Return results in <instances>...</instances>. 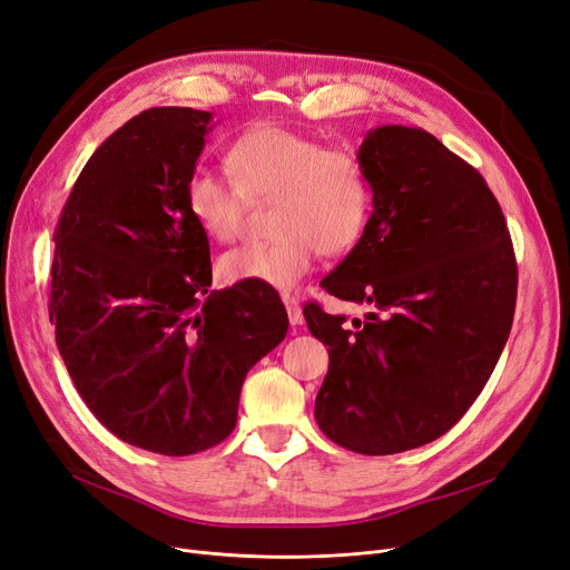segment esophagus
<instances>
[{"label": "esophagus", "mask_w": 570, "mask_h": 570, "mask_svg": "<svg viewBox=\"0 0 570 570\" xmlns=\"http://www.w3.org/2000/svg\"><path fill=\"white\" fill-rule=\"evenodd\" d=\"M283 304L287 308V317H289V325H302L304 321V313H302V304L297 297H292V294H283Z\"/></svg>", "instance_id": "esophagus-1"}]
</instances>
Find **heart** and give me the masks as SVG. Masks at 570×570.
Listing matches in <instances>:
<instances>
[{
    "mask_svg": "<svg viewBox=\"0 0 570 570\" xmlns=\"http://www.w3.org/2000/svg\"><path fill=\"white\" fill-rule=\"evenodd\" d=\"M234 181L196 170L185 206L198 229L229 243L243 232L247 200H273L268 243H247L222 255L217 276L226 285L289 289L317 255L341 257L362 240L372 219V181L360 156L325 147L306 132L264 124L245 130L226 151Z\"/></svg>",
    "mask_w": 570,
    "mask_h": 570,
    "instance_id": "heart-1",
    "label": "heart"
}]
</instances>
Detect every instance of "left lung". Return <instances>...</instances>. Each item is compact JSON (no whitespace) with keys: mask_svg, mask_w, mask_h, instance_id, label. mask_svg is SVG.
<instances>
[{"mask_svg":"<svg viewBox=\"0 0 570 570\" xmlns=\"http://www.w3.org/2000/svg\"><path fill=\"white\" fill-rule=\"evenodd\" d=\"M374 210L323 287L372 306L364 321L304 306L330 370L315 421L338 446L389 456L456 425L505 348L517 259L487 179L423 128L367 132Z\"/></svg>","mask_w":570,"mask_h":570,"instance_id":"8db88e82","label":"left lung"}]
</instances>
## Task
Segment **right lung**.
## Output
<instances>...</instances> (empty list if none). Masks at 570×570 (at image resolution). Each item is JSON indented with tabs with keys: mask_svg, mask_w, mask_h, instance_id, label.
<instances>
[{
	"mask_svg": "<svg viewBox=\"0 0 570 570\" xmlns=\"http://www.w3.org/2000/svg\"><path fill=\"white\" fill-rule=\"evenodd\" d=\"M210 111L151 107L88 158L53 232L49 317L94 416L119 440L191 456L232 435L245 374L287 334L268 285L213 283L185 206Z\"/></svg>",
	"mask_w": 570,
	"mask_h": 570,
	"instance_id": "right-lung-1",
	"label": "right lung"
}]
</instances>
